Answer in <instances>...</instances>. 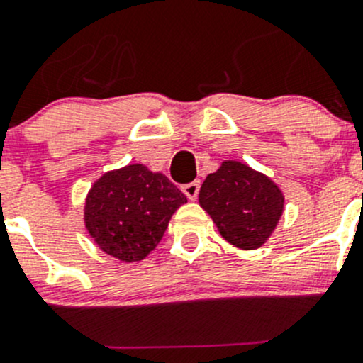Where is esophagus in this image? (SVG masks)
Masks as SVG:
<instances>
[{"label": "esophagus", "instance_id": "34e87169", "mask_svg": "<svg viewBox=\"0 0 363 363\" xmlns=\"http://www.w3.org/2000/svg\"><path fill=\"white\" fill-rule=\"evenodd\" d=\"M182 191H184V195L188 196V200L195 202L196 196H199V191H200V182L199 181L189 182V184H186L184 188H182Z\"/></svg>", "mask_w": 363, "mask_h": 363}]
</instances>
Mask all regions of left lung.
Returning <instances> with one entry per match:
<instances>
[{"label":"left lung","mask_w":363,"mask_h":363,"mask_svg":"<svg viewBox=\"0 0 363 363\" xmlns=\"http://www.w3.org/2000/svg\"><path fill=\"white\" fill-rule=\"evenodd\" d=\"M199 203L226 242L252 251L276 232L284 212V193L263 172L225 160L203 181Z\"/></svg>","instance_id":"left-lung-1"}]
</instances>
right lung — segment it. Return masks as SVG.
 Instances as JSON below:
<instances>
[{"label":"right lung","instance_id":"add662e5","mask_svg":"<svg viewBox=\"0 0 363 363\" xmlns=\"http://www.w3.org/2000/svg\"><path fill=\"white\" fill-rule=\"evenodd\" d=\"M188 202L161 172L130 163L101 174L84 200V226L105 255L142 262L163 239L172 216Z\"/></svg>","mask_w":363,"mask_h":363}]
</instances>
